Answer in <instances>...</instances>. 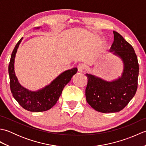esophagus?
I'll return each instance as SVG.
<instances>
[{
	"label": "esophagus",
	"mask_w": 146,
	"mask_h": 146,
	"mask_svg": "<svg viewBox=\"0 0 146 146\" xmlns=\"http://www.w3.org/2000/svg\"><path fill=\"white\" fill-rule=\"evenodd\" d=\"M77 68H78V71L79 72H82L83 70L85 69V66L83 64H79L77 66Z\"/></svg>",
	"instance_id": "1"
}]
</instances>
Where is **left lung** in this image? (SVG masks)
<instances>
[{
  "label": "left lung",
  "mask_w": 146,
  "mask_h": 146,
  "mask_svg": "<svg viewBox=\"0 0 146 146\" xmlns=\"http://www.w3.org/2000/svg\"><path fill=\"white\" fill-rule=\"evenodd\" d=\"M114 41L110 51L123 61L124 68L122 76L112 82H107L91 74L85 90L88 104L102 113L122 110L134 97L137 89L139 63L134 49L117 32L113 31Z\"/></svg>",
  "instance_id": "left-lung-1"
}]
</instances>
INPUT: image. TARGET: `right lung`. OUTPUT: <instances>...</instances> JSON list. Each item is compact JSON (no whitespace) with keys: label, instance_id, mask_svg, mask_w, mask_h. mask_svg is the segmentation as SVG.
<instances>
[{"label":"right lung","instance_id":"obj_1","mask_svg":"<svg viewBox=\"0 0 146 146\" xmlns=\"http://www.w3.org/2000/svg\"><path fill=\"white\" fill-rule=\"evenodd\" d=\"M37 27V29H39ZM22 38L15 45L12 52L9 65L10 88L12 96L21 106L30 111L39 112L48 110L56 104L64 87L76 73V68L64 71L49 85L36 92L30 91L20 85L14 71V59Z\"/></svg>","mask_w":146,"mask_h":146}]
</instances>
